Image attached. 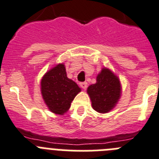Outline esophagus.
<instances>
[{
  "label": "esophagus",
  "instance_id": "34e87169",
  "mask_svg": "<svg viewBox=\"0 0 159 159\" xmlns=\"http://www.w3.org/2000/svg\"><path fill=\"white\" fill-rule=\"evenodd\" d=\"M79 85H80V86H81L82 89H85L87 88V82H86V81L80 82Z\"/></svg>",
  "mask_w": 159,
  "mask_h": 159
}]
</instances>
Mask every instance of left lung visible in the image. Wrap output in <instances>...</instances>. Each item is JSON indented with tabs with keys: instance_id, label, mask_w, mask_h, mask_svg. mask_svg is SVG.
Masks as SVG:
<instances>
[{
	"instance_id": "obj_1",
	"label": "left lung",
	"mask_w": 159,
	"mask_h": 159,
	"mask_svg": "<svg viewBox=\"0 0 159 159\" xmlns=\"http://www.w3.org/2000/svg\"><path fill=\"white\" fill-rule=\"evenodd\" d=\"M87 93L93 108L100 113H106L116 106L120 97V82L109 69L103 68L97 75V82L88 87Z\"/></svg>"
}]
</instances>
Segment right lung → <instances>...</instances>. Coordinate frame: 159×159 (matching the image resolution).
Instances as JSON below:
<instances>
[{
  "mask_svg": "<svg viewBox=\"0 0 159 159\" xmlns=\"http://www.w3.org/2000/svg\"><path fill=\"white\" fill-rule=\"evenodd\" d=\"M81 92L76 82L67 78L65 66L58 64L44 74L41 80V93L44 102L53 113L63 115L71 102Z\"/></svg>",
  "mask_w": 159,
  "mask_h": 159,
  "instance_id": "1",
  "label": "right lung"
}]
</instances>
